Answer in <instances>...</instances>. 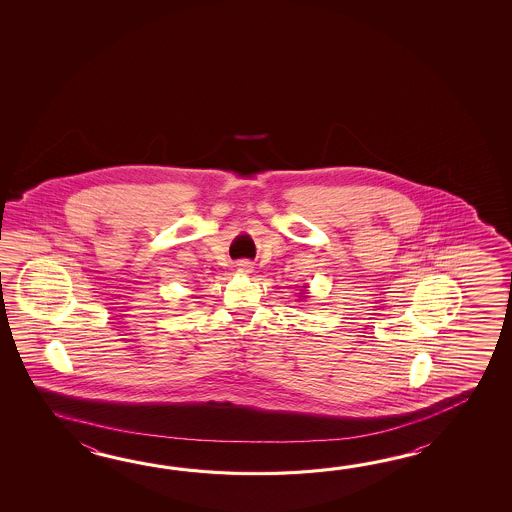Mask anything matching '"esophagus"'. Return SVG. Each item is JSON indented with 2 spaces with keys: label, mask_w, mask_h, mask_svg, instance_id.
Listing matches in <instances>:
<instances>
[{
  "label": "esophagus",
  "mask_w": 512,
  "mask_h": 512,
  "mask_svg": "<svg viewBox=\"0 0 512 512\" xmlns=\"http://www.w3.org/2000/svg\"><path fill=\"white\" fill-rule=\"evenodd\" d=\"M236 271L241 272V274H251L254 267H252L251 261L241 260L236 263Z\"/></svg>",
  "instance_id": "esophagus-1"
}]
</instances>
